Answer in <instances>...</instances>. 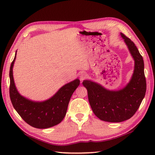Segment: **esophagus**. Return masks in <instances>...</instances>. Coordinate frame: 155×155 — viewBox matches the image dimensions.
Returning a JSON list of instances; mask_svg holds the SVG:
<instances>
[{
    "label": "esophagus",
    "mask_w": 155,
    "mask_h": 155,
    "mask_svg": "<svg viewBox=\"0 0 155 155\" xmlns=\"http://www.w3.org/2000/svg\"><path fill=\"white\" fill-rule=\"evenodd\" d=\"M79 77H80L81 81H83V80L86 79V78H87V74L85 73V72H82V73L80 74Z\"/></svg>",
    "instance_id": "obj_1"
}]
</instances>
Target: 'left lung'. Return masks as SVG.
<instances>
[{
	"mask_svg": "<svg viewBox=\"0 0 155 155\" xmlns=\"http://www.w3.org/2000/svg\"><path fill=\"white\" fill-rule=\"evenodd\" d=\"M120 35L134 60V72L129 83L120 90L109 91L91 81L83 82L94 114L99 119L110 123H120L132 117L139 108L147 90L143 57L129 38L123 33Z\"/></svg>",
	"mask_w": 155,
	"mask_h": 155,
	"instance_id": "left-lung-1",
	"label": "left lung"
}]
</instances>
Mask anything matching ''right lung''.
Here are the masks:
<instances>
[{"label": "right lung", "mask_w": 155, "mask_h": 155, "mask_svg": "<svg viewBox=\"0 0 155 155\" xmlns=\"http://www.w3.org/2000/svg\"><path fill=\"white\" fill-rule=\"evenodd\" d=\"M15 58L10 68V98L16 111L26 123L37 128H47L59 124L67 113L68 105L80 81L77 78L62 87L57 93L49 99L35 102L27 99L19 94L15 87L12 74Z\"/></svg>", "instance_id": "obj_1"}]
</instances>
